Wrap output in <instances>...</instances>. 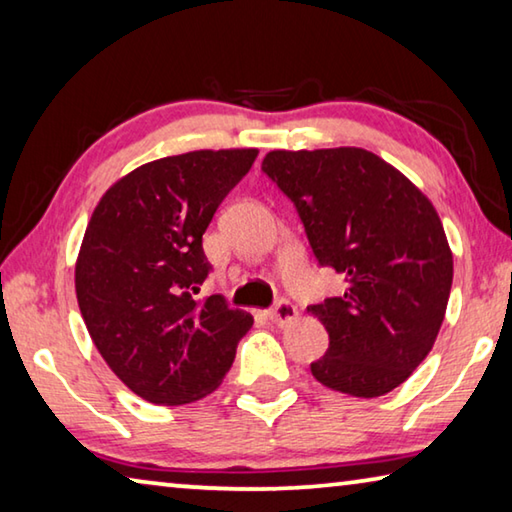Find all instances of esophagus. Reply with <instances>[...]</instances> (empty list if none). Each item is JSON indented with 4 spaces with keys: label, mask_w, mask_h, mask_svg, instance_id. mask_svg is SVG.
I'll use <instances>...</instances> for the list:
<instances>
[{
    "label": "esophagus",
    "mask_w": 512,
    "mask_h": 512,
    "mask_svg": "<svg viewBox=\"0 0 512 512\" xmlns=\"http://www.w3.org/2000/svg\"><path fill=\"white\" fill-rule=\"evenodd\" d=\"M266 316L275 325H289L298 318V309H296V305H291L289 300H282V302H277L271 311H266Z\"/></svg>",
    "instance_id": "obj_1"
}]
</instances>
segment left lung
I'll return each instance as SVG.
<instances>
[{
	"mask_svg": "<svg viewBox=\"0 0 512 512\" xmlns=\"http://www.w3.org/2000/svg\"><path fill=\"white\" fill-rule=\"evenodd\" d=\"M262 169L296 203L318 262L348 280L343 296L307 309L329 334L311 375L352 397L391 393L445 320L454 257L436 207L400 169L357 146L275 149Z\"/></svg>",
	"mask_w": 512,
	"mask_h": 512,
	"instance_id": "8db88e82",
	"label": "left lung"
}]
</instances>
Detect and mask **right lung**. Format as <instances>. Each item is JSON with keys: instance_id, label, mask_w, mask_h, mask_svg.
<instances>
[{"instance_id": "right-lung-1", "label": "right lung", "mask_w": 512, "mask_h": 512, "mask_svg": "<svg viewBox=\"0 0 512 512\" xmlns=\"http://www.w3.org/2000/svg\"><path fill=\"white\" fill-rule=\"evenodd\" d=\"M257 153L201 149L146 162L94 207L76 300L103 361L146 402L178 406L216 391L253 327L221 296L194 293L210 271L203 232Z\"/></svg>"}]
</instances>
